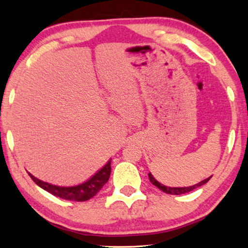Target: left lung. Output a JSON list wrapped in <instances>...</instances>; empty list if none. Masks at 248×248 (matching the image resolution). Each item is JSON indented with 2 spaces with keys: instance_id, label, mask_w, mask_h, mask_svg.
I'll return each mask as SVG.
<instances>
[{
  "instance_id": "8db88e82",
  "label": "left lung",
  "mask_w": 248,
  "mask_h": 248,
  "mask_svg": "<svg viewBox=\"0 0 248 248\" xmlns=\"http://www.w3.org/2000/svg\"><path fill=\"white\" fill-rule=\"evenodd\" d=\"M148 176H149L150 182L154 184V186H155L157 188H160L162 192H164L166 194H170V195H181V194H186V193L191 192V191H193V189L203 186V184L207 183L210 180V179H211V177H212L211 176V177H209L207 179H204V180L200 181L199 183L195 184V186H187V187H170V186H165L164 184L160 183L159 181H156L155 179V177L151 175V172L148 173Z\"/></svg>"
}]
</instances>
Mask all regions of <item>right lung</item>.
<instances>
[{"mask_svg":"<svg viewBox=\"0 0 248 248\" xmlns=\"http://www.w3.org/2000/svg\"><path fill=\"white\" fill-rule=\"evenodd\" d=\"M110 161L109 160L101 170H98L94 175L88 179L84 183L78 184L75 186H57L53 184L44 182L39 179L35 178L31 173L29 172L30 177L33 179V181L37 186L44 188L45 191L51 193L54 196H57L66 200H73V202H86L93 198L100 189L102 188L105 183L108 181L110 175Z\"/></svg>","mask_w":248,"mask_h":248,"instance_id":"1","label":"right lung"}]
</instances>
